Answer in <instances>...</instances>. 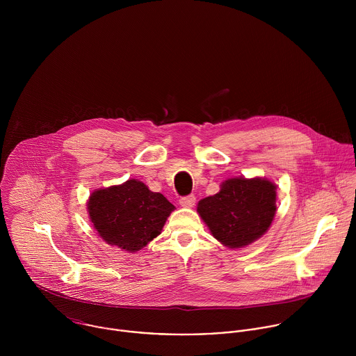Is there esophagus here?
I'll return each mask as SVG.
<instances>
[{"instance_id": "34e87169", "label": "esophagus", "mask_w": 356, "mask_h": 356, "mask_svg": "<svg viewBox=\"0 0 356 356\" xmlns=\"http://www.w3.org/2000/svg\"><path fill=\"white\" fill-rule=\"evenodd\" d=\"M179 204L182 207H185V208H191V207H193L196 204V197H195V195H189V196L181 197L179 199Z\"/></svg>"}]
</instances>
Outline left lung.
<instances>
[{
  "instance_id": "8db88e82",
  "label": "left lung",
  "mask_w": 356,
  "mask_h": 356,
  "mask_svg": "<svg viewBox=\"0 0 356 356\" xmlns=\"http://www.w3.org/2000/svg\"><path fill=\"white\" fill-rule=\"evenodd\" d=\"M277 186L266 178H230L220 191L197 204L211 234L229 248H243L260 238L277 211Z\"/></svg>"
}]
</instances>
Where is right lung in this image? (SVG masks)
Wrapping results in <instances>:
<instances>
[{"label":"right lung","instance_id":"1","mask_svg":"<svg viewBox=\"0 0 356 356\" xmlns=\"http://www.w3.org/2000/svg\"><path fill=\"white\" fill-rule=\"evenodd\" d=\"M174 208L138 179L97 189L88 202L90 220L102 240L131 254L161 233Z\"/></svg>","mask_w":356,"mask_h":356}]
</instances>
